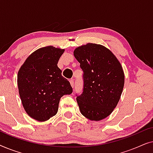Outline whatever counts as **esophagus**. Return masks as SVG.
Here are the masks:
<instances>
[{
	"instance_id": "esophagus-1",
	"label": "esophagus",
	"mask_w": 153,
	"mask_h": 153,
	"mask_svg": "<svg viewBox=\"0 0 153 153\" xmlns=\"http://www.w3.org/2000/svg\"><path fill=\"white\" fill-rule=\"evenodd\" d=\"M70 84L72 85V88H74V79H70Z\"/></svg>"
}]
</instances>
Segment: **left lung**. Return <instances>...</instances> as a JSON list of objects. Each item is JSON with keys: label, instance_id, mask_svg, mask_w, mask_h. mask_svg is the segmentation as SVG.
Wrapping results in <instances>:
<instances>
[{"label": "left lung", "instance_id": "obj_1", "mask_svg": "<svg viewBox=\"0 0 153 153\" xmlns=\"http://www.w3.org/2000/svg\"><path fill=\"white\" fill-rule=\"evenodd\" d=\"M74 56L83 70V89L76 101L81 114L99 121L111 114L118 104L125 83L122 66L104 46L88 43L77 47Z\"/></svg>", "mask_w": 153, "mask_h": 153}]
</instances>
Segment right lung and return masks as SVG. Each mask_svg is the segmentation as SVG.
<instances>
[{"label": "right lung", "instance_id": "obj_1", "mask_svg": "<svg viewBox=\"0 0 153 153\" xmlns=\"http://www.w3.org/2000/svg\"><path fill=\"white\" fill-rule=\"evenodd\" d=\"M65 49L42 47L27 58L18 72L17 84L28 115L43 122L57 114L60 98L72 93L68 79L57 64Z\"/></svg>", "mask_w": 153, "mask_h": 153}]
</instances>
